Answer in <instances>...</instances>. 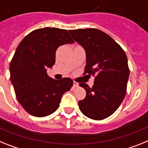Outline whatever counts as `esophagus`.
I'll return each mask as SVG.
<instances>
[{
    "label": "esophagus",
    "mask_w": 148,
    "mask_h": 148,
    "mask_svg": "<svg viewBox=\"0 0 148 148\" xmlns=\"http://www.w3.org/2000/svg\"><path fill=\"white\" fill-rule=\"evenodd\" d=\"M73 85H74V87H77L78 86H79V84H78V83H77V82H76V81H74V82H73Z\"/></svg>",
    "instance_id": "1"
}]
</instances>
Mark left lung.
Listing matches in <instances>:
<instances>
[{"mask_svg":"<svg viewBox=\"0 0 148 148\" xmlns=\"http://www.w3.org/2000/svg\"><path fill=\"white\" fill-rule=\"evenodd\" d=\"M68 32L86 51L84 74L95 77L92 87L79 84L86 92L85 99L78 102L80 111L92 120H104L116 111L126 95L130 76L126 53L111 37L99 29Z\"/></svg>","mask_w":148,"mask_h":148,"instance_id":"left-lung-1","label":"left lung"}]
</instances>
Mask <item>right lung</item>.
Returning a JSON list of instances; mask_svg holds the SVG:
<instances>
[{"instance_id":"add662e5","label":"right lung","mask_w":148,"mask_h":148,"mask_svg":"<svg viewBox=\"0 0 148 148\" xmlns=\"http://www.w3.org/2000/svg\"><path fill=\"white\" fill-rule=\"evenodd\" d=\"M74 42L67 30L47 27L32 32L18 44L10 64V80L18 101L32 116L55 112L72 87L71 78L56 80L47 70L55 64L57 49Z\"/></svg>"}]
</instances>
